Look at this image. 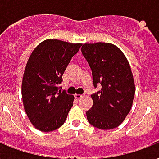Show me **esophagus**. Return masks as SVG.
<instances>
[{"instance_id": "obj_1", "label": "esophagus", "mask_w": 159, "mask_h": 159, "mask_svg": "<svg viewBox=\"0 0 159 159\" xmlns=\"http://www.w3.org/2000/svg\"><path fill=\"white\" fill-rule=\"evenodd\" d=\"M83 96L84 95H82V94H78V93H77V94H75V98L77 99H81V98H83Z\"/></svg>"}]
</instances>
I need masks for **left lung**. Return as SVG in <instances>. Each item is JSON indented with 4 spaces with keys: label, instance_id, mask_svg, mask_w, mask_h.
I'll return each instance as SVG.
<instances>
[{
    "label": "left lung",
    "instance_id": "left-lung-1",
    "mask_svg": "<svg viewBox=\"0 0 159 159\" xmlns=\"http://www.w3.org/2000/svg\"><path fill=\"white\" fill-rule=\"evenodd\" d=\"M81 52L90 67L93 87L101 89L91 94L93 104L86 112L89 123L99 129H112L129 113L135 86L129 64L121 50L109 43L84 44Z\"/></svg>",
    "mask_w": 159,
    "mask_h": 159
}]
</instances>
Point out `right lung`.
<instances>
[{"mask_svg": "<svg viewBox=\"0 0 159 159\" xmlns=\"http://www.w3.org/2000/svg\"><path fill=\"white\" fill-rule=\"evenodd\" d=\"M81 45L46 40L35 48L28 60L22 80L23 104L30 121L42 132L62 126L73 106L74 96L59 91V84Z\"/></svg>", "mask_w": 159, "mask_h": 159, "instance_id": "right-lung-1", "label": "right lung"}]
</instances>
